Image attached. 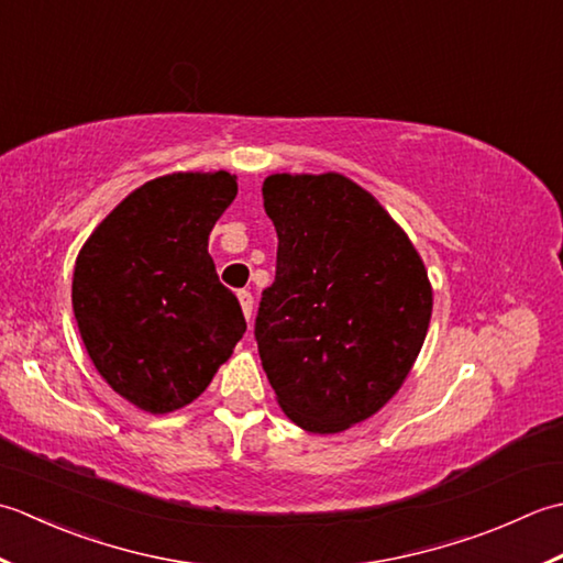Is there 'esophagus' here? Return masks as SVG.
Returning a JSON list of instances; mask_svg holds the SVG:
<instances>
[{"label":"esophagus","mask_w":563,"mask_h":563,"mask_svg":"<svg viewBox=\"0 0 563 563\" xmlns=\"http://www.w3.org/2000/svg\"><path fill=\"white\" fill-rule=\"evenodd\" d=\"M238 301H240V308H243V316L250 320L252 318V294L250 291H238Z\"/></svg>","instance_id":"esophagus-1"}]
</instances>
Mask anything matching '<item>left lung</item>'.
Here are the masks:
<instances>
[{"label": "left lung", "instance_id": "1", "mask_svg": "<svg viewBox=\"0 0 563 563\" xmlns=\"http://www.w3.org/2000/svg\"><path fill=\"white\" fill-rule=\"evenodd\" d=\"M262 199L279 247L255 323L260 360L286 418L335 434L382 410L416 364L432 316L426 262L340 172L269 175Z\"/></svg>", "mask_w": 563, "mask_h": 563}]
</instances>
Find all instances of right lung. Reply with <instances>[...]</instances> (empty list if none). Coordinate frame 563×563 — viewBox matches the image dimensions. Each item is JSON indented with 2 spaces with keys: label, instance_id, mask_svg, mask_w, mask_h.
Here are the masks:
<instances>
[{
  "label": "right lung",
  "instance_id": "obj_1",
  "mask_svg": "<svg viewBox=\"0 0 563 563\" xmlns=\"http://www.w3.org/2000/svg\"><path fill=\"white\" fill-rule=\"evenodd\" d=\"M235 194L225 169L151 179L77 255L73 311L89 360L113 391L153 416L197 400L247 328L209 255Z\"/></svg>",
  "mask_w": 563,
  "mask_h": 563
}]
</instances>
